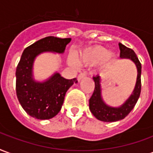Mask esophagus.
I'll list each match as a JSON object with an SVG mask.
<instances>
[{
    "label": "esophagus",
    "mask_w": 153,
    "mask_h": 153,
    "mask_svg": "<svg viewBox=\"0 0 153 153\" xmlns=\"http://www.w3.org/2000/svg\"><path fill=\"white\" fill-rule=\"evenodd\" d=\"M85 76H86V74H85V72H81V73H80V74L78 75L77 80H78V81H81L82 78L85 77Z\"/></svg>",
    "instance_id": "1"
}]
</instances>
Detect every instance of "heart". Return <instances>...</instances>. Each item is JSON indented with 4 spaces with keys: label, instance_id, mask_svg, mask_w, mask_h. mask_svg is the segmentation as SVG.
<instances>
[{
    "label": "heart",
    "instance_id": "b5f03b06",
    "mask_svg": "<svg viewBox=\"0 0 153 153\" xmlns=\"http://www.w3.org/2000/svg\"><path fill=\"white\" fill-rule=\"evenodd\" d=\"M114 57L113 53H108V49L103 46L96 45L85 49V51H82L79 56V60L81 63L87 64H94L102 60L103 63L108 65L114 59ZM68 62L71 65L75 67L78 66L77 61L73 57L69 58Z\"/></svg>",
    "mask_w": 153,
    "mask_h": 153
}]
</instances>
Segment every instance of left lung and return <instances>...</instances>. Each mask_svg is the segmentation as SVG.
<instances>
[{
  "label": "left lung",
  "instance_id": "1",
  "mask_svg": "<svg viewBox=\"0 0 153 153\" xmlns=\"http://www.w3.org/2000/svg\"><path fill=\"white\" fill-rule=\"evenodd\" d=\"M120 47V57L122 59H129L135 63L138 71L137 81L133 93L130 98L124 102L121 107L113 108L107 105L103 102L101 95V85H100V76L99 75L94 76V90L92 96L89 100V107L90 112L100 121L105 122H113L122 120L129 114L131 110L134 108L141 93V63L138 57L132 49L125 46L121 43H119Z\"/></svg>",
  "mask_w": 153,
  "mask_h": 153
}]
</instances>
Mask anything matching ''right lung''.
Here are the masks:
<instances>
[{"instance_id": "obj_1", "label": "right lung", "mask_w": 153, "mask_h": 153, "mask_svg": "<svg viewBox=\"0 0 153 153\" xmlns=\"http://www.w3.org/2000/svg\"><path fill=\"white\" fill-rule=\"evenodd\" d=\"M71 38L47 36L27 47L16 68V94L22 108L27 114L39 120L55 117L61 110L66 92L77 81L68 80L54 73L44 82L32 77V66L35 58L43 52L62 53Z\"/></svg>"}]
</instances>
